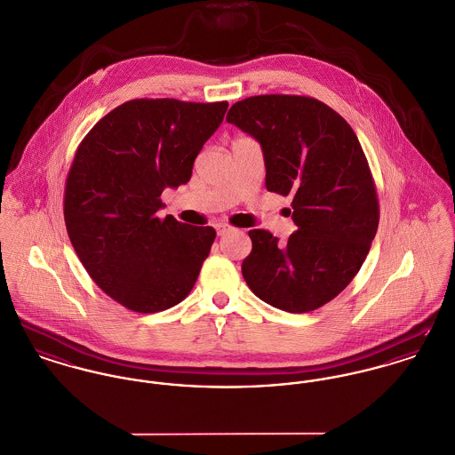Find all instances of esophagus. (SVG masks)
<instances>
[{
	"label": "esophagus",
	"instance_id": "34e87169",
	"mask_svg": "<svg viewBox=\"0 0 455 455\" xmlns=\"http://www.w3.org/2000/svg\"><path fill=\"white\" fill-rule=\"evenodd\" d=\"M214 228H216V234H218V235H225L227 232L232 230V227H230L228 223H223V221H221V223H216Z\"/></svg>",
	"mask_w": 455,
	"mask_h": 455
}]
</instances>
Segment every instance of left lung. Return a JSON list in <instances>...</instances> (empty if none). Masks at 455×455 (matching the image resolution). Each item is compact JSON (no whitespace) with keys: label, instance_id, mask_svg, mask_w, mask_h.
Segmentation results:
<instances>
[{"label":"left lung","instance_id":"8db88e82","mask_svg":"<svg viewBox=\"0 0 455 455\" xmlns=\"http://www.w3.org/2000/svg\"><path fill=\"white\" fill-rule=\"evenodd\" d=\"M227 121L261 143L267 190L292 197L298 227L285 244L268 230H249L244 280L279 310L314 312L358 274L378 232L379 201L362 145L336 110L312 97H249L230 107Z\"/></svg>","mask_w":455,"mask_h":455}]
</instances>
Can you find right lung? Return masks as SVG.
I'll return each instance as SVG.
<instances>
[{"label": "right lung", "instance_id": "add662e5", "mask_svg": "<svg viewBox=\"0 0 455 455\" xmlns=\"http://www.w3.org/2000/svg\"><path fill=\"white\" fill-rule=\"evenodd\" d=\"M228 102L135 99L104 116L79 143L64 190L70 244L93 282L137 314L183 301L216 232L172 214L166 187L187 183Z\"/></svg>", "mask_w": 455, "mask_h": 455}]
</instances>
